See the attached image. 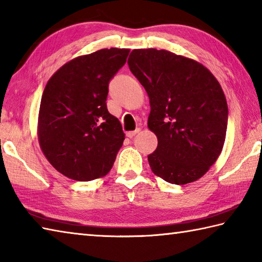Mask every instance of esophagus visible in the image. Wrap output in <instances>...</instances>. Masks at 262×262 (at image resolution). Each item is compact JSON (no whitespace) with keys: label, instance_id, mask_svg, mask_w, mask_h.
<instances>
[{"label":"esophagus","instance_id":"1","mask_svg":"<svg viewBox=\"0 0 262 262\" xmlns=\"http://www.w3.org/2000/svg\"><path fill=\"white\" fill-rule=\"evenodd\" d=\"M140 130H141V128H136L135 130H133V132H127V137H129V138H133L134 137L137 133H140Z\"/></svg>","mask_w":262,"mask_h":262}]
</instances>
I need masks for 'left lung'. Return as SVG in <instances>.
Returning a JSON list of instances; mask_svg holds the SVG:
<instances>
[{
    "label": "left lung",
    "mask_w": 262,
    "mask_h": 262,
    "mask_svg": "<svg viewBox=\"0 0 262 262\" xmlns=\"http://www.w3.org/2000/svg\"><path fill=\"white\" fill-rule=\"evenodd\" d=\"M128 66L150 99L147 126L158 137L157 150L147 156L151 170L176 185L198 181L226 137L222 86L201 63L166 50H133Z\"/></svg>",
    "instance_id": "left-lung-1"
}]
</instances>
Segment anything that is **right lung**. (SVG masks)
Instances as JSON below:
<instances>
[{
  "label": "right lung",
  "instance_id": "add662e5",
  "mask_svg": "<svg viewBox=\"0 0 262 262\" xmlns=\"http://www.w3.org/2000/svg\"><path fill=\"white\" fill-rule=\"evenodd\" d=\"M128 49H102L63 64L49 79L38 115V141L56 170L78 182L105 176L125 134L109 114L111 78L126 63Z\"/></svg>",
  "mask_w": 262,
  "mask_h": 262
}]
</instances>
